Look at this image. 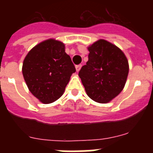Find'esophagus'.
Returning a JSON list of instances; mask_svg holds the SVG:
<instances>
[{
  "instance_id": "esophagus-1",
  "label": "esophagus",
  "mask_w": 153,
  "mask_h": 153,
  "mask_svg": "<svg viewBox=\"0 0 153 153\" xmlns=\"http://www.w3.org/2000/svg\"><path fill=\"white\" fill-rule=\"evenodd\" d=\"M81 67H82V65H81V64H78V65L75 66V68H76V71H77V72H79L80 69H81Z\"/></svg>"
}]
</instances>
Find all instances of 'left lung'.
<instances>
[{
  "label": "left lung",
  "instance_id": "obj_1",
  "mask_svg": "<svg viewBox=\"0 0 153 153\" xmlns=\"http://www.w3.org/2000/svg\"><path fill=\"white\" fill-rule=\"evenodd\" d=\"M86 65L78 72L86 94L98 103H108L124 89L129 64L124 52L105 40L88 47Z\"/></svg>",
  "mask_w": 153,
  "mask_h": 153
}]
</instances>
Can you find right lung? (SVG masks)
<instances>
[{
	"mask_svg": "<svg viewBox=\"0 0 153 153\" xmlns=\"http://www.w3.org/2000/svg\"><path fill=\"white\" fill-rule=\"evenodd\" d=\"M75 67L62 42L49 39L32 48L24 61L22 72L29 91L44 104L58 100Z\"/></svg>",
	"mask_w": 153,
	"mask_h": 153,
	"instance_id": "1",
	"label": "right lung"
}]
</instances>
